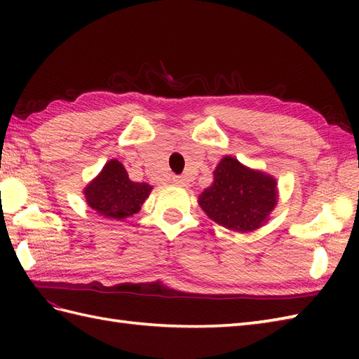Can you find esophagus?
<instances>
[{
  "label": "esophagus",
  "instance_id": "1",
  "mask_svg": "<svg viewBox=\"0 0 359 359\" xmlns=\"http://www.w3.org/2000/svg\"><path fill=\"white\" fill-rule=\"evenodd\" d=\"M172 182L179 187H188V180L185 177H172Z\"/></svg>",
  "mask_w": 359,
  "mask_h": 359
}]
</instances>
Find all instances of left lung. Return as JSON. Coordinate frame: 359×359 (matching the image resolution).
<instances>
[{"label":"left lung","mask_w":359,"mask_h":359,"mask_svg":"<svg viewBox=\"0 0 359 359\" xmlns=\"http://www.w3.org/2000/svg\"><path fill=\"white\" fill-rule=\"evenodd\" d=\"M278 199V182L271 174L225 156L212 171V184L197 202L216 224L231 231L251 233L269 222Z\"/></svg>","instance_id":"left-lung-1"}]
</instances>
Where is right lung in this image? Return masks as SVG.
<instances>
[{
	"mask_svg": "<svg viewBox=\"0 0 359 359\" xmlns=\"http://www.w3.org/2000/svg\"><path fill=\"white\" fill-rule=\"evenodd\" d=\"M151 191L149 184L131 180L123 163L111 158L97 177L85 187L83 194L88 207L104 219L123 220L140 211Z\"/></svg>",
	"mask_w": 359,
	"mask_h": 359,
	"instance_id": "1",
	"label": "right lung"
}]
</instances>
